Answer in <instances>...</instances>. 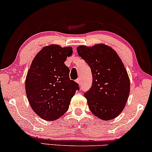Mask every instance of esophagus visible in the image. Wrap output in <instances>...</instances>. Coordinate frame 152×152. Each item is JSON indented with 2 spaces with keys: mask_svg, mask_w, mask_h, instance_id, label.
Listing matches in <instances>:
<instances>
[{
  "mask_svg": "<svg viewBox=\"0 0 152 152\" xmlns=\"http://www.w3.org/2000/svg\"><path fill=\"white\" fill-rule=\"evenodd\" d=\"M76 82H77V83L78 85H81V80L80 78H78V79L76 80Z\"/></svg>",
  "mask_w": 152,
  "mask_h": 152,
  "instance_id": "obj_1",
  "label": "esophagus"
}]
</instances>
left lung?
I'll return each mask as SVG.
<instances>
[{
  "instance_id": "obj_1",
  "label": "left lung",
  "mask_w": 152,
  "mask_h": 152,
  "mask_svg": "<svg viewBox=\"0 0 152 152\" xmlns=\"http://www.w3.org/2000/svg\"><path fill=\"white\" fill-rule=\"evenodd\" d=\"M78 56L89 66L92 86L85 93L90 111L105 121L122 112L130 92V80L123 62L111 47L104 43L77 47Z\"/></svg>"
}]
</instances>
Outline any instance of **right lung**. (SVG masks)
Returning <instances> with one entry per match:
<instances>
[{
	"label": "right lung",
	"instance_id": "right-lung-1",
	"mask_svg": "<svg viewBox=\"0 0 152 152\" xmlns=\"http://www.w3.org/2000/svg\"><path fill=\"white\" fill-rule=\"evenodd\" d=\"M71 47L51 44L43 47L31 63L26 78L25 88L31 107L47 121L60 118L69 109L78 84L69 78L64 64L72 55Z\"/></svg>",
	"mask_w": 152,
	"mask_h": 152
}]
</instances>
